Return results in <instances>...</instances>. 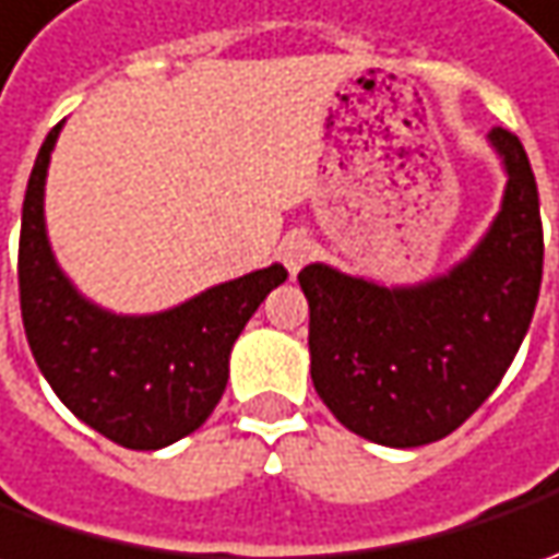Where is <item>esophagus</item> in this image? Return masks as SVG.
I'll list each match as a JSON object with an SVG mask.
<instances>
[{
	"mask_svg": "<svg viewBox=\"0 0 559 559\" xmlns=\"http://www.w3.org/2000/svg\"><path fill=\"white\" fill-rule=\"evenodd\" d=\"M311 258H313V242L305 236V233H292V236H286V239L280 242V261H283V267L289 270L292 276L305 267Z\"/></svg>",
	"mask_w": 559,
	"mask_h": 559,
	"instance_id": "34e87169",
	"label": "esophagus"
}]
</instances>
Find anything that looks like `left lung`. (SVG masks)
Here are the masks:
<instances>
[{"mask_svg":"<svg viewBox=\"0 0 559 559\" xmlns=\"http://www.w3.org/2000/svg\"><path fill=\"white\" fill-rule=\"evenodd\" d=\"M507 167L501 214L479 248L432 283L382 289L323 264L298 273L311 308V379L364 439L419 448L451 436L504 379L542 289L538 186L516 133H488Z\"/></svg>","mask_w":559,"mask_h":559,"instance_id":"8db88e82","label":"left lung"}]
</instances>
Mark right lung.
<instances>
[{"instance_id":"obj_1","label":"right lung","mask_w":559,"mask_h":559,"mask_svg":"<svg viewBox=\"0 0 559 559\" xmlns=\"http://www.w3.org/2000/svg\"><path fill=\"white\" fill-rule=\"evenodd\" d=\"M61 123L33 164L17 246L24 333L55 395L86 426L133 451H158L195 432L224 395L229 352L251 313L289 270H254L152 317L90 305L58 270L43 221L46 167Z\"/></svg>"}]
</instances>
